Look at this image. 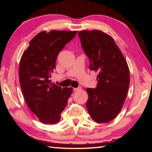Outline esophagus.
<instances>
[{"label": "esophagus", "mask_w": 152, "mask_h": 152, "mask_svg": "<svg viewBox=\"0 0 152 152\" xmlns=\"http://www.w3.org/2000/svg\"><path fill=\"white\" fill-rule=\"evenodd\" d=\"M81 89V87H78V88H73V91H79V90Z\"/></svg>", "instance_id": "obj_1"}]
</instances>
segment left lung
I'll list each match as a JSON object with an SVG mask.
<instances>
[{"label":"left lung","instance_id":"8db88e82","mask_svg":"<svg viewBox=\"0 0 152 152\" xmlns=\"http://www.w3.org/2000/svg\"><path fill=\"white\" fill-rule=\"evenodd\" d=\"M90 69L99 72L96 88H86V108L95 122L108 123L119 114L129 86V70L114 39L99 30L78 31Z\"/></svg>","mask_w":152,"mask_h":152}]
</instances>
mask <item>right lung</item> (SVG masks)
I'll list each match as a JSON object with an SVG mask.
<instances>
[{"instance_id": "add662e5", "label": "right lung", "mask_w": 152, "mask_h": 152, "mask_svg": "<svg viewBox=\"0 0 152 152\" xmlns=\"http://www.w3.org/2000/svg\"><path fill=\"white\" fill-rule=\"evenodd\" d=\"M76 31H42L30 41L20 61L21 91L30 110L45 124L59 122L72 92L51 83L58 53L75 37Z\"/></svg>"}]
</instances>
